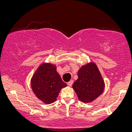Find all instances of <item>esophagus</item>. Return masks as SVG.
I'll return each mask as SVG.
<instances>
[{
	"instance_id": "34e87169",
	"label": "esophagus",
	"mask_w": 132,
	"mask_h": 132,
	"mask_svg": "<svg viewBox=\"0 0 132 132\" xmlns=\"http://www.w3.org/2000/svg\"><path fill=\"white\" fill-rule=\"evenodd\" d=\"M73 80H70V82H68V85L69 86H71L73 85Z\"/></svg>"
}]
</instances>
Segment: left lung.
I'll return each mask as SVG.
<instances>
[{"instance_id":"8db88e82","label":"left lung","mask_w":132,"mask_h":132,"mask_svg":"<svg viewBox=\"0 0 132 132\" xmlns=\"http://www.w3.org/2000/svg\"><path fill=\"white\" fill-rule=\"evenodd\" d=\"M78 77L73 88L80 101L89 103L102 94L104 81L95 63L91 62L82 66L78 71Z\"/></svg>"}]
</instances>
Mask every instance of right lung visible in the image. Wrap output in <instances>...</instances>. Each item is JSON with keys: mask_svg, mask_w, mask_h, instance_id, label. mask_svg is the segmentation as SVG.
Instances as JSON below:
<instances>
[{"mask_svg": "<svg viewBox=\"0 0 132 132\" xmlns=\"http://www.w3.org/2000/svg\"><path fill=\"white\" fill-rule=\"evenodd\" d=\"M67 86L56 71V66L50 63L40 65L31 79V87L37 98L46 104L57 100L61 89Z\"/></svg>", "mask_w": 132, "mask_h": 132, "instance_id": "1", "label": "right lung"}]
</instances>
